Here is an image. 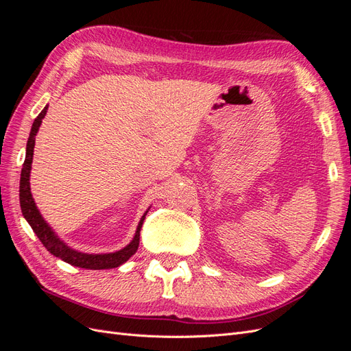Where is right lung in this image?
I'll return each mask as SVG.
<instances>
[{
	"label": "right lung",
	"mask_w": 351,
	"mask_h": 351,
	"mask_svg": "<svg viewBox=\"0 0 351 351\" xmlns=\"http://www.w3.org/2000/svg\"><path fill=\"white\" fill-rule=\"evenodd\" d=\"M48 107L40 111V114L36 117L34 125H32V130L29 134V141L26 146V158L23 162L22 168V176H20V208H22V214L29 222V226L34 230L40 243L44 244L47 250L54 254V256L62 259L64 262L73 265V267H79L84 269H111L117 268L123 265L124 262L129 261L133 254L136 253L137 247H139V239H141V228L143 224V219L146 214L142 217L139 226H137L136 236L132 240L129 246H125L124 249L115 252V253H107V254H88V253H80L67 247L64 243H62L57 236L52 232V230L48 227L44 218L40 217L39 210L36 209V205L34 202V197H32L30 193V183H29V176H30V168H32V158H34V147H35V136L39 130V125L42 123V119H44L47 114Z\"/></svg>",
	"instance_id": "1"
}]
</instances>
